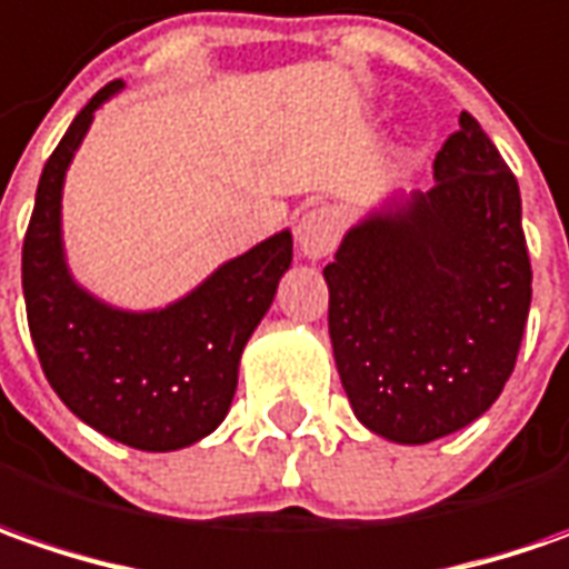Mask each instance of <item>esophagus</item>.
Segmentation results:
<instances>
[{"label":"esophagus","instance_id":"34e87169","mask_svg":"<svg viewBox=\"0 0 569 569\" xmlns=\"http://www.w3.org/2000/svg\"><path fill=\"white\" fill-rule=\"evenodd\" d=\"M296 242L308 258L330 254L340 242V213L333 207H315L302 213V220L296 226Z\"/></svg>","mask_w":569,"mask_h":569}]
</instances>
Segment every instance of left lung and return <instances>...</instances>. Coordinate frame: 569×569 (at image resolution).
<instances>
[{"instance_id": "8db88e82", "label": "left lung", "mask_w": 569, "mask_h": 569, "mask_svg": "<svg viewBox=\"0 0 569 569\" xmlns=\"http://www.w3.org/2000/svg\"><path fill=\"white\" fill-rule=\"evenodd\" d=\"M323 280L337 371L368 431L428 443L491 409L517 365L532 267L517 176L469 112L435 157V186L349 226Z\"/></svg>"}]
</instances>
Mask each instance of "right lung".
<instances>
[{
    "label": "right lung",
    "instance_id": "add662e5",
    "mask_svg": "<svg viewBox=\"0 0 569 569\" xmlns=\"http://www.w3.org/2000/svg\"><path fill=\"white\" fill-rule=\"evenodd\" d=\"M122 90L126 81L97 90L47 160L24 236L21 286L33 349L59 400L112 441L169 453L226 419L242 349L292 264V232L280 229L163 308L128 311L78 283L62 239L66 172L93 112Z\"/></svg>",
    "mask_w": 569,
    "mask_h": 569
}]
</instances>
